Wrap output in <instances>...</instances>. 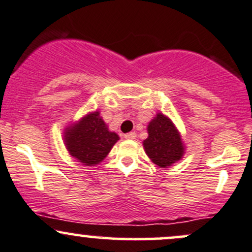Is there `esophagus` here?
Masks as SVG:
<instances>
[{
    "label": "esophagus",
    "instance_id": "34e87169",
    "mask_svg": "<svg viewBox=\"0 0 252 252\" xmlns=\"http://www.w3.org/2000/svg\"><path fill=\"white\" fill-rule=\"evenodd\" d=\"M124 137H126V140H134L135 137H136V132H134V131L126 132V134L124 135Z\"/></svg>",
    "mask_w": 252,
    "mask_h": 252
}]
</instances>
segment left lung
<instances>
[{
  "mask_svg": "<svg viewBox=\"0 0 252 252\" xmlns=\"http://www.w3.org/2000/svg\"><path fill=\"white\" fill-rule=\"evenodd\" d=\"M143 147L152 161L164 168L178 161L184 153L181 135L162 113H158L149 123L148 137L143 141Z\"/></svg>",
  "mask_w": 252,
  "mask_h": 252,
  "instance_id": "left-lung-1",
  "label": "left lung"
}]
</instances>
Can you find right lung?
Here are the masks:
<instances>
[{"label": "right lung", "instance_id": "1", "mask_svg": "<svg viewBox=\"0 0 252 252\" xmlns=\"http://www.w3.org/2000/svg\"><path fill=\"white\" fill-rule=\"evenodd\" d=\"M118 139L116 132L109 131L99 112L86 116L69 128L64 136L69 153L88 166L99 164Z\"/></svg>", "mask_w": 252, "mask_h": 252}]
</instances>
